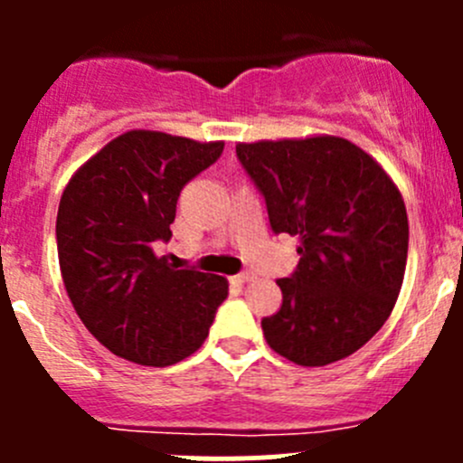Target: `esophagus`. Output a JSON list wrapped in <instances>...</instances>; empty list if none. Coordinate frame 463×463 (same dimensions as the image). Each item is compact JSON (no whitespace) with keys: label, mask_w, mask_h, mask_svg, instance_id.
Wrapping results in <instances>:
<instances>
[{"label":"esophagus","mask_w":463,"mask_h":463,"mask_svg":"<svg viewBox=\"0 0 463 463\" xmlns=\"http://www.w3.org/2000/svg\"><path fill=\"white\" fill-rule=\"evenodd\" d=\"M253 278H255V273H250V270H244V273H237L232 279H235L237 284H246V282H250Z\"/></svg>","instance_id":"obj_1"}]
</instances>
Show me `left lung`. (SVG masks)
I'll return each mask as SVG.
<instances>
[{"label":"left lung","mask_w":463,"mask_h":463,"mask_svg":"<svg viewBox=\"0 0 463 463\" xmlns=\"http://www.w3.org/2000/svg\"><path fill=\"white\" fill-rule=\"evenodd\" d=\"M270 231L300 240L278 279L282 307L261 320L279 356L320 367L361 349L390 318L408 260V214L374 158L335 137L237 145Z\"/></svg>","instance_id":"left-lung-1"}]
</instances>
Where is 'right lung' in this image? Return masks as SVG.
<instances>
[{
    "mask_svg": "<svg viewBox=\"0 0 463 463\" xmlns=\"http://www.w3.org/2000/svg\"><path fill=\"white\" fill-rule=\"evenodd\" d=\"M222 152L223 143L134 129L89 158L62 193L55 240L64 287L93 338L125 361H184L228 298L226 278L154 255L156 241H170L184 185Z\"/></svg>",
    "mask_w": 463,
    "mask_h": 463,
    "instance_id": "1",
    "label": "right lung"
}]
</instances>
